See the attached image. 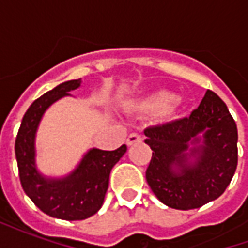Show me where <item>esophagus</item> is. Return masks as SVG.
<instances>
[{
    "label": "esophagus",
    "instance_id": "esophagus-1",
    "mask_svg": "<svg viewBox=\"0 0 248 248\" xmlns=\"http://www.w3.org/2000/svg\"><path fill=\"white\" fill-rule=\"evenodd\" d=\"M140 142H142V135L138 134V133H131V134L127 137V140H126L127 146L135 145V143H140Z\"/></svg>",
    "mask_w": 248,
    "mask_h": 248
}]
</instances>
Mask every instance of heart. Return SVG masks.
Returning a JSON list of instances; mask_svg holds the SVG:
<instances>
[{"mask_svg": "<svg viewBox=\"0 0 248 248\" xmlns=\"http://www.w3.org/2000/svg\"><path fill=\"white\" fill-rule=\"evenodd\" d=\"M182 105L181 98L174 97V94L166 90H159L147 94L131 103V108L143 114H158L162 119L175 118Z\"/></svg>", "mask_w": 248, "mask_h": 248, "instance_id": "1", "label": "heart"}]
</instances>
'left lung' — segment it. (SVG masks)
<instances>
[{
    "instance_id": "obj_1",
    "label": "left lung",
    "mask_w": 248,
    "mask_h": 248,
    "mask_svg": "<svg viewBox=\"0 0 248 248\" xmlns=\"http://www.w3.org/2000/svg\"><path fill=\"white\" fill-rule=\"evenodd\" d=\"M153 150L146 181L166 206L198 208L219 198L238 165V129L211 90L190 117L145 130Z\"/></svg>"
}]
</instances>
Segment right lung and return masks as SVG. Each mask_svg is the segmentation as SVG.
Listing matches in <instances>:
<instances>
[{"mask_svg": "<svg viewBox=\"0 0 248 248\" xmlns=\"http://www.w3.org/2000/svg\"><path fill=\"white\" fill-rule=\"evenodd\" d=\"M79 86L81 79L66 81L35 99L25 113L16 138V158L24 191L41 211L65 220L86 219L102 207L110 171L127 150L126 145L114 151L90 149L63 178H47L38 171L35 134L42 115L50 105Z\"/></svg>", "mask_w": 248, "mask_h": 248, "instance_id": "obj_1", "label": "right lung"}]
</instances>
